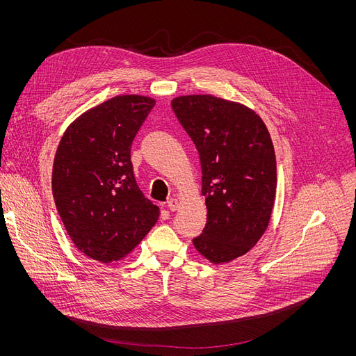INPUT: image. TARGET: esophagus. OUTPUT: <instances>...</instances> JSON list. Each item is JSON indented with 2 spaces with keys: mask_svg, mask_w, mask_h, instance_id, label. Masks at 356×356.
Wrapping results in <instances>:
<instances>
[{
  "mask_svg": "<svg viewBox=\"0 0 356 356\" xmlns=\"http://www.w3.org/2000/svg\"><path fill=\"white\" fill-rule=\"evenodd\" d=\"M167 208L170 209L172 212H175V211H177V208H179V200L177 199H168L167 200Z\"/></svg>",
  "mask_w": 356,
  "mask_h": 356,
  "instance_id": "34e87169",
  "label": "esophagus"
}]
</instances>
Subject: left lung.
<instances>
[{
  "label": "left lung",
  "mask_w": 356,
  "mask_h": 356,
  "mask_svg": "<svg viewBox=\"0 0 356 356\" xmlns=\"http://www.w3.org/2000/svg\"><path fill=\"white\" fill-rule=\"evenodd\" d=\"M172 108L196 145L208 218L195 248L215 264L247 254L266 232L277 188L268 129L254 111L212 95L179 97Z\"/></svg>",
  "instance_id": "1"
}]
</instances>
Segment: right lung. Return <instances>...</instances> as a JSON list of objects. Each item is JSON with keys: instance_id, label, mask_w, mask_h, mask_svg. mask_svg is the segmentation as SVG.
<instances>
[{"instance_id": "obj_1", "label": "right lung", "mask_w": 356, "mask_h": 356, "mask_svg": "<svg viewBox=\"0 0 356 356\" xmlns=\"http://www.w3.org/2000/svg\"><path fill=\"white\" fill-rule=\"evenodd\" d=\"M154 105L140 95L108 99L72 122L56 152V208L76 248L105 264L133 251L159 219L131 163V145Z\"/></svg>"}]
</instances>
